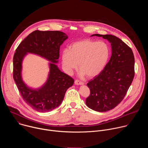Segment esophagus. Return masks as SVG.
<instances>
[{"label": "esophagus", "mask_w": 148, "mask_h": 148, "mask_svg": "<svg viewBox=\"0 0 148 148\" xmlns=\"http://www.w3.org/2000/svg\"><path fill=\"white\" fill-rule=\"evenodd\" d=\"M74 83H75V85H83L84 84V83L82 82H81V81H79V80H77V79H76V80H75V81H74Z\"/></svg>", "instance_id": "esophagus-1"}]
</instances>
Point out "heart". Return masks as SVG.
I'll use <instances>...</instances> for the list:
<instances>
[{"mask_svg": "<svg viewBox=\"0 0 148 148\" xmlns=\"http://www.w3.org/2000/svg\"><path fill=\"white\" fill-rule=\"evenodd\" d=\"M110 55L108 45L103 41L83 40L71 45L61 54L62 66L68 74L78 67L80 75L93 78L99 75L107 64Z\"/></svg>", "mask_w": 148, "mask_h": 148, "instance_id": "heart-1", "label": "heart"}]
</instances>
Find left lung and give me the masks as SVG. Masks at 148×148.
<instances>
[{"instance_id":"1","label":"left lung","mask_w":148,"mask_h":148,"mask_svg":"<svg viewBox=\"0 0 148 148\" xmlns=\"http://www.w3.org/2000/svg\"><path fill=\"white\" fill-rule=\"evenodd\" d=\"M107 39L111 46V57L102 71L87 86L90 95L87 106L99 112L112 110L122 101L133 81L135 59L131 49L118 37L111 34L91 36Z\"/></svg>"}]
</instances>
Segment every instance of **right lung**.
I'll use <instances>...</instances> for the list:
<instances>
[{
	"label": "right lung",
	"instance_id": "add662e5",
	"mask_svg": "<svg viewBox=\"0 0 148 148\" xmlns=\"http://www.w3.org/2000/svg\"><path fill=\"white\" fill-rule=\"evenodd\" d=\"M67 35L60 31H38L30 33L18 45L13 57V79L24 101L40 112H50L60 106L66 91L74 80L61 71L58 62L60 47ZM38 55L50 61L47 81L35 89L27 86L22 78V64L29 53Z\"/></svg>",
	"mask_w": 148,
	"mask_h": 148
}]
</instances>
